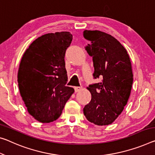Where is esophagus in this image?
<instances>
[{
  "instance_id": "obj_1",
  "label": "esophagus",
  "mask_w": 155,
  "mask_h": 155,
  "mask_svg": "<svg viewBox=\"0 0 155 155\" xmlns=\"http://www.w3.org/2000/svg\"><path fill=\"white\" fill-rule=\"evenodd\" d=\"M82 90V87H74L75 92H78Z\"/></svg>"
}]
</instances>
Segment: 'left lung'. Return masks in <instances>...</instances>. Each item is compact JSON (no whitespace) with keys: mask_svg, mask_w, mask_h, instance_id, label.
<instances>
[{"mask_svg":"<svg viewBox=\"0 0 155 155\" xmlns=\"http://www.w3.org/2000/svg\"><path fill=\"white\" fill-rule=\"evenodd\" d=\"M90 42L85 50L92 56L94 78L102 82L89 85L92 99L83 108L86 119L98 126L112 124L127 104L133 83L130 56L116 38L99 30H85Z\"/></svg>","mask_w":155,"mask_h":155,"instance_id":"1","label":"left lung"}]
</instances>
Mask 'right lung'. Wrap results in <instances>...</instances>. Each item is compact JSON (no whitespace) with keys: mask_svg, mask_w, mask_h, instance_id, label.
I'll use <instances>...</instances> for the list:
<instances>
[{"mask_svg":"<svg viewBox=\"0 0 155 155\" xmlns=\"http://www.w3.org/2000/svg\"><path fill=\"white\" fill-rule=\"evenodd\" d=\"M69 31L44 34L25 51L18 72L20 94L29 114L41 123L56 121L74 90L68 81L65 54Z\"/></svg>","mask_w":155,"mask_h":155,"instance_id":"add662e5","label":"right lung"}]
</instances>
